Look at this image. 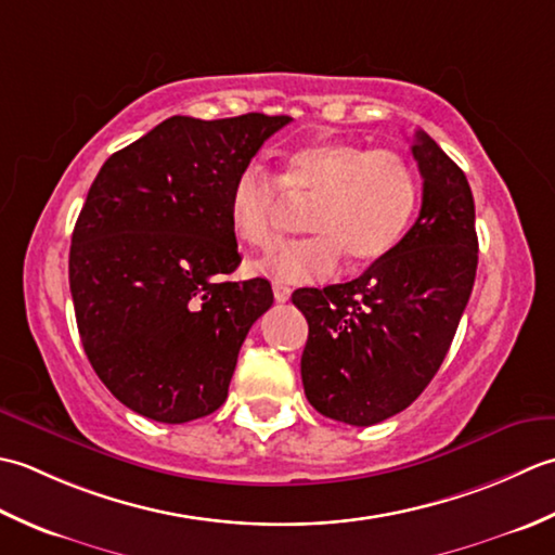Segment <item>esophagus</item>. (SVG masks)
I'll list each match as a JSON object with an SVG mask.
<instances>
[{
	"label": "esophagus",
	"mask_w": 555,
	"mask_h": 555,
	"mask_svg": "<svg viewBox=\"0 0 555 555\" xmlns=\"http://www.w3.org/2000/svg\"><path fill=\"white\" fill-rule=\"evenodd\" d=\"M289 294H292V289L287 285H282V282H273V297H275V301H280V304L287 301Z\"/></svg>",
	"instance_id": "1"
}]
</instances>
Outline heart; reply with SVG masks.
Masks as SVG:
<instances>
[{"instance_id":"1","label":"heart","mask_w":555,"mask_h":555,"mask_svg":"<svg viewBox=\"0 0 555 555\" xmlns=\"http://www.w3.org/2000/svg\"><path fill=\"white\" fill-rule=\"evenodd\" d=\"M311 198L304 228L311 234L285 242L256 258L251 270L278 282L307 285L335 275L343 256L366 263L400 242L410 224L420 186L410 163L354 141H321L289 151L275 179L246 167L228 194V222L236 242L263 248L280 232L282 196Z\"/></svg>"}]
</instances>
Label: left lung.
I'll return each instance as SVG.
<instances>
[{"instance_id":"8db88e82","label":"left lung","mask_w":555,"mask_h":555,"mask_svg":"<svg viewBox=\"0 0 555 555\" xmlns=\"http://www.w3.org/2000/svg\"><path fill=\"white\" fill-rule=\"evenodd\" d=\"M412 155L424 179L420 218L357 280L292 294L309 323L301 380L315 412L371 426L431 383L474 287L479 242L462 169L424 131Z\"/></svg>"}]
</instances>
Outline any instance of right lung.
<instances>
[{"label": "right lung", "mask_w": 555, "mask_h": 555, "mask_svg": "<svg viewBox=\"0 0 555 555\" xmlns=\"http://www.w3.org/2000/svg\"><path fill=\"white\" fill-rule=\"evenodd\" d=\"M292 117H169L107 157L78 215L69 287L90 366L135 414L184 424L212 414L244 337L273 304L228 222L234 177Z\"/></svg>", "instance_id": "1"}]
</instances>
